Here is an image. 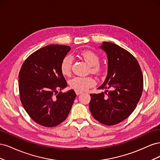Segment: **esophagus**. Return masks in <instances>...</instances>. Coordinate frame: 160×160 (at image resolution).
Listing matches in <instances>:
<instances>
[{"label": "esophagus", "instance_id": "1", "mask_svg": "<svg viewBox=\"0 0 160 160\" xmlns=\"http://www.w3.org/2000/svg\"><path fill=\"white\" fill-rule=\"evenodd\" d=\"M82 93H83V92L81 91H79V90H75V93H76V95H79L81 94Z\"/></svg>", "mask_w": 160, "mask_h": 160}]
</instances>
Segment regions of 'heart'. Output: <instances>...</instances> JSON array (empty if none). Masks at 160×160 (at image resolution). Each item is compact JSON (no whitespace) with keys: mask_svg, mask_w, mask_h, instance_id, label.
<instances>
[{"mask_svg":"<svg viewBox=\"0 0 160 160\" xmlns=\"http://www.w3.org/2000/svg\"><path fill=\"white\" fill-rule=\"evenodd\" d=\"M79 57L90 66L91 72L94 73H99L101 67L99 65L100 59L98 55L91 51L85 50L79 52ZM72 62V59L70 55H67L62 59L61 62L60 69L61 73L64 76L70 75ZM95 84V80L91 77H75L69 81L71 88L79 91H85L94 86Z\"/></svg>","mask_w":160,"mask_h":160,"instance_id":"obj_1","label":"heart"}]
</instances>
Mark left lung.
<instances>
[{"label":"left lung","mask_w":160,"mask_h":160,"mask_svg":"<svg viewBox=\"0 0 160 160\" xmlns=\"http://www.w3.org/2000/svg\"><path fill=\"white\" fill-rule=\"evenodd\" d=\"M100 49L108 58V75L98 94H91L90 111L100 123L113 125L128 118L136 108L143 91V75L136 59L128 51L109 42Z\"/></svg>","instance_id":"left-lung-1"}]
</instances>
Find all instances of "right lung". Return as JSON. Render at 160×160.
Masks as SVG:
<instances>
[{"instance_id": "1", "label": "right lung", "mask_w": 160, "mask_h": 160, "mask_svg": "<svg viewBox=\"0 0 160 160\" xmlns=\"http://www.w3.org/2000/svg\"><path fill=\"white\" fill-rule=\"evenodd\" d=\"M69 46L50 45L33 52L24 62L18 75L21 103L36 123L52 128L68 116L76 98L71 89L58 93L67 86L60 69Z\"/></svg>"}]
</instances>
